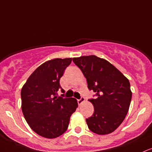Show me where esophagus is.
<instances>
[{"mask_svg": "<svg viewBox=\"0 0 152 152\" xmlns=\"http://www.w3.org/2000/svg\"><path fill=\"white\" fill-rule=\"evenodd\" d=\"M85 101V99H84V97H83V96H81V98H80V99H78L77 100V102H78V104H82L83 102H84Z\"/></svg>", "mask_w": 152, "mask_h": 152, "instance_id": "34e87169", "label": "esophagus"}]
</instances>
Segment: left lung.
I'll list each match as a JSON object with an SVG mask.
<instances>
[{
  "label": "left lung",
  "mask_w": 152,
  "mask_h": 152,
  "mask_svg": "<svg viewBox=\"0 0 152 152\" xmlns=\"http://www.w3.org/2000/svg\"><path fill=\"white\" fill-rule=\"evenodd\" d=\"M73 61L82 71L89 89L97 96L89 99L94 111L86 119L88 128L99 135L113 132L129 109L132 97L129 81L110 63L96 56L73 58Z\"/></svg>",
  "instance_id": "obj_1"
}]
</instances>
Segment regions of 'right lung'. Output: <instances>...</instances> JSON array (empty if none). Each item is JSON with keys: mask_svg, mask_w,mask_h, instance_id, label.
<instances>
[{"mask_svg": "<svg viewBox=\"0 0 152 152\" xmlns=\"http://www.w3.org/2000/svg\"><path fill=\"white\" fill-rule=\"evenodd\" d=\"M71 61L69 58L46 61L30 75L21 89V110L25 120L42 137L55 138L66 132L70 118L78 107L75 98L57 96L58 90L64 91L60 79Z\"/></svg>", "mask_w": 152, "mask_h": 152, "instance_id": "obj_1", "label": "right lung"}]
</instances>
